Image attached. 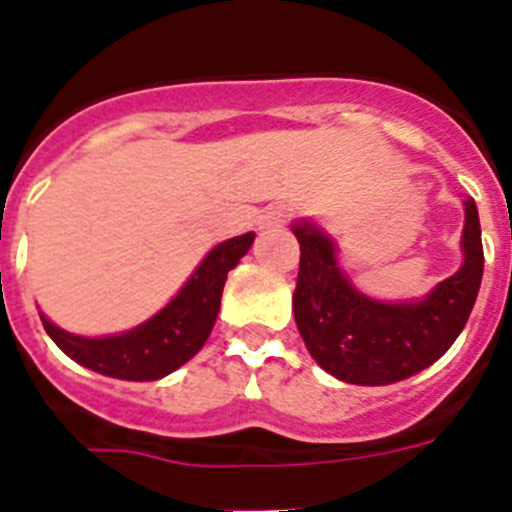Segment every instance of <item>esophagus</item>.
<instances>
[{"mask_svg": "<svg viewBox=\"0 0 512 512\" xmlns=\"http://www.w3.org/2000/svg\"><path fill=\"white\" fill-rule=\"evenodd\" d=\"M289 217H292V210L287 205L269 207L264 215V228H279V225L289 223Z\"/></svg>", "mask_w": 512, "mask_h": 512, "instance_id": "obj_1", "label": "esophagus"}]
</instances>
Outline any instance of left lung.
Returning <instances> with one entry per match:
<instances>
[{
    "label": "left lung",
    "mask_w": 512,
    "mask_h": 512,
    "mask_svg": "<svg viewBox=\"0 0 512 512\" xmlns=\"http://www.w3.org/2000/svg\"><path fill=\"white\" fill-rule=\"evenodd\" d=\"M464 264L420 302H377L356 292L338 269L328 235L295 225L300 274L292 295L307 351L325 372L351 384H392L423 372L459 338L477 300L485 251L474 200L464 202Z\"/></svg>",
    "instance_id": "8db88e82"
}]
</instances>
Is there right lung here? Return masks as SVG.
<instances>
[{"instance_id":"right-lung-1","label":"right lung","mask_w":512,"mask_h":512,"mask_svg":"<svg viewBox=\"0 0 512 512\" xmlns=\"http://www.w3.org/2000/svg\"><path fill=\"white\" fill-rule=\"evenodd\" d=\"M251 243L253 233H246L212 248L182 292L151 320L128 333L107 338L74 336L40 315L45 333L63 354L104 377L128 382H153L166 377L205 346L220 312L228 271L246 256Z\"/></svg>"}]
</instances>
